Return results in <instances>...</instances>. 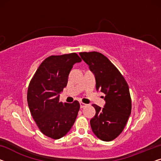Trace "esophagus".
<instances>
[{"mask_svg": "<svg viewBox=\"0 0 161 161\" xmlns=\"http://www.w3.org/2000/svg\"><path fill=\"white\" fill-rule=\"evenodd\" d=\"M80 108H85V107H86L87 105V104L84 103H82V102H80Z\"/></svg>", "mask_w": 161, "mask_h": 161, "instance_id": "obj_1", "label": "esophagus"}]
</instances>
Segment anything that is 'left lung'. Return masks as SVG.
Wrapping results in <instances>:
<instances>
[{
    "instance_id": "left-lung-1",
    "label": "left lung",
    "mask_w": 161,
    "mask_h": 161,
    "mask_svg": "<svg viewBox=\"0 0 161 161\" xmlns=\"http://www.w3.org/2000/svg\"><path fill=\"white\" fill-rule=\"evenodd\" d=\"M81 58L94 74L96 90L103 93V108L93 104L95 115L90 120L92 130L100 140H114L124 130L131 111L128 84L118 69L98 52L80 53Z\"/></svg>"
}]
</instances>
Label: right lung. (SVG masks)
<instances>
[{"instance_id": "1", "label": "right lung", "mask_w": 161, "mask_h": 161, "mask_svg": "<svg viewBox=\"0 0 161 161\" xmlns=\"http://www.w3.org/2000/svg\"><path fill=\"white\" fill-rule=\"evenodd\" d=\"M81 61L76 53L47 57L29 85L27 103L31 115L40 131L54 140L65 136L77 116L80 108L77 100L64 104L60 102L59 94L66 87L73 65Z\"/></svg>"}]
</instances>
